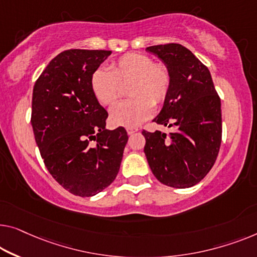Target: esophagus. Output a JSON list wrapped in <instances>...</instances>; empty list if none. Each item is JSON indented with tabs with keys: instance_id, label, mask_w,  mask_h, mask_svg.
<instances>
[{
	"instance_id": "esophagus-1",
	"label": "esophagus",
	"mask_w": 257,
	"mask_h": 257,
	"mask_svg": "<svg viewBox=\"0 0 257 257\" xmlns=\"http://www.w3.org/2000/svg\"><path fill=\"white\" fill-rule=\"evenodd\" d=\"M125 129H127L128 135H133V134H135L136 132H139V128H136V127H127Z\"/></svg>"
}]
</instances>
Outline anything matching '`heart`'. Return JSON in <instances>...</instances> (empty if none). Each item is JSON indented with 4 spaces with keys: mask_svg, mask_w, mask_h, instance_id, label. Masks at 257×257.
I'll use <instances>...</instances> for the list:
<instances>
[{
    "mask_svg": "<svg viewBox=\"0 0 257 257\" xmlns=\"http://www.w3.org/2000/svg\"><path fill=\"white\" fill-rule=\"evenodd\" d=\"M132 98L110 109V121L115 125L134 127L151 116L153 106L165 102L172 86V74L165 63L140 53H129L112 64V70L98 68L91 77L93 93L102 105L110 106L128 85Z\"/></svg>",
    "mask_w": 257,
    "mask_h": 257,
    "instance_id": "obj_1",
    "label": "heart"
}]
</instances>
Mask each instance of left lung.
Segmentation results:
<instances>
[{"label": "left lung", "mask_w": 257, "mask_h": 257, "mask_svg": "<svg viewBox=\"0 0 257 257\" xmlns=\"http://www.w3.org/2000/svg\"><path fill=\"white\" fill-rule=\"evenodd\" d=\"M170 68L172 86L153 122L170 134L143 130L144 153L155 177L168 187L189 188L209 173L221 144V105L209 69L180 44L150 46Z\"/></svg>", "instance_id": "1"}]
</instances>
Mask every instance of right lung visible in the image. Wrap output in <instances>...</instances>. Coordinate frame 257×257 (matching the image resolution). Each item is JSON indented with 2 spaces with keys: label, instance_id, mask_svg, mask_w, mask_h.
Here are the masks:
<instances>
[{
  "label": "right lung",
  "instance_id": "right-lung-1",
  "mask_svg": "<svg viewBox=\"0 0 257 257\" xmlns=\"http://www.w3.org/2000/svg\"><path fill=\"white\" fill-rule=\"evenodd\" d=\"M110 53H60L33 87L31 123L45 166L64 189L82 197L114 181L128 141L123 127L105 129L108 113L91 86L92 74Z\"/></svg>",
  "mask_w": 257,
  "mask_h": 257
}]
</instances>
